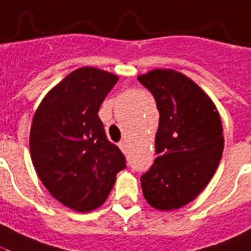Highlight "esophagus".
I'll return each mask as SVG.
<instances>
[{"instance_id":"obj_1","label":"esophagus","mask_w":251,"mask_h":251,"mask_svg":"<svg viewBox=\"0 0 251 251\" xmlns=\"http://www.w3.org/2000/svg\"><path fill=\"white\" fill-rule=\"evenodd\" d=\"M118 146H119V148H121V151H122V152H126V151H127V146H126L125 141H121Z\"/></svg>"}]
</instances>
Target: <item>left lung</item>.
<instances>
[{"mask_svg": "<svg viewBox=\"0 0 251 251\" xmlns=\"http://www.w3.org/2000/svg\"><path fill=\"white\" fill-rule=\"evenodd\" d=\"M137 79L154 95L159 110L158 156L140 178L143 194L155 209L176 210L194 201L219 168L221 118L206 92L176 70L154 68Z\"/></svg>", "mask_w": 251, "mask_h": 251, "instance_id": "obj_1", "label": "left lung"}]
</instances>
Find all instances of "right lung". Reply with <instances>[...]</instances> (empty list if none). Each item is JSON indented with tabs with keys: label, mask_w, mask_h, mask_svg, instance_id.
<instances>
[{
	"label": "right lung",
	"mask_w": 251,
	"mask_h": 251,
	"mask_svg": "<svg viewBox=\"0 0 251 251\" xmlns=\"http://www.w3.org/2000/svg\"><path fill=\"white\" fill-rule=\"evenodd\" d=\"M118 79L100 68H76L48 92L32 118L35 172L56 201L79 213L100 207L126 168L97 115Z\"/></svg>",
	"instance_id": "1"
}]
</instances>
